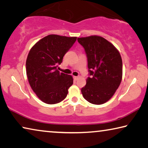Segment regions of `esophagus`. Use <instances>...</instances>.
<instances>
[{"mask_svg":"<svg viewBox=\"0 0 148 148\" xmlns=\"http://www.w3.org/2000/svg\"><path fill=\"white\" fill-rule=\"evenodd\" d=\"M79 78V76H74L73 77V79H74V80H75V81H77V80H78Z\"/></svg>","mask_w":148,"mask_h":148,"instance_id":"1","label":"esophagus"}]
</instances>
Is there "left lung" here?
Returning a JSON list of instances; mask_svg holds the SVG:
<instances>
[{"label": "left lung", "mask_w": 148, "mask_h": 148, "mask_svg": "<svg viewBox=\"0 0 148 148\" xmlns=\"http://www.w3.org/2000/svg\"><path fill=\"white\" fill-rule=\"evenodd\" d=\"M77 40L85 51L90 75L81 92L88 102L103 104L113 96L121 82V57L114 46L100 36L78 38Z\"/></svg>", "instance_id": "8db88e82"}]
</instances>
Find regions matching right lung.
<instances>
[{
  "label": "right lung",
  "mask_w": 148,
  "mask_h": 148,
  "mask_svg": "<svg viewBox=\"0 0 148 148\" xmlns=\"http://www.w3.org/2000/svg\"><path fill=\"white\" fill-rule=\"evenodd\" d=\"M76 40L77 37L49 35L38 41L29 52L27 76L31 88L43 102L55 104L67 96L73 79L71 75L60 73L57 67Z\"/></svg>",
  "instance_id": "add662e5"
}]
</instances>
